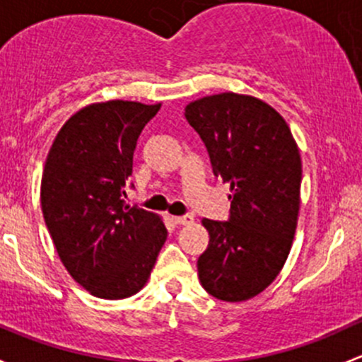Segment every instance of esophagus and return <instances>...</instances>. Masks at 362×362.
I'll return each mask as SVG.
<instances>
[{"instance_id": "esophagus-1", "label": "esophagus", "mask_w": 362, "mask_h": 362, "mask_svg": "<svg viewBox=\"0 0 362 362\" xmlns=\"http://www.w3.org/2000/svg\"><path fill=\"white\" fill-rule=\"evenodd\" d=\"M177 226H189V223L194 222V215H180V216H171Z\"/></svg>"}]
</instances>
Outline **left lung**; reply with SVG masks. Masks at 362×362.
I'll return each mask as SVG.
<instances>
[{"label": "left lung", "instance_id": "1", "mask_svg": "<svg viewBox=\"0 0 362 362\" xmlns=\"http://www.w3.org/2000/svg\"><path fill=\"white\" fill-rule=\"evenodd\" d=\"M213 173L230 184L226 222L203 218L210 245L197 260L203 288L223 302L264 291L290 255L300 210L302 161L290 127L250 95H210L185 107Z\"/></svg>", "mask_w": 362, "mask_h": 362}]
</instances>
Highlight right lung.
<instances>
[{
    "label": "right lung",
    "mask_w": 362,
    "mask_h": 362,
    "mask_svg": "<svg viewBox=\"0 0 362 362\" xmlns=\"http://www.w3.org/2000/svg\"><path fill=\"white\" fill-rule=\"evenodd\" d=\"M159 107L128 100L86 105L60 128L45 163V223L67 272L98 298L142 290L168 235L156 213L123 199L136 140Z\"/></svg>",
    "instance_id": "1"
}]
</instances>
